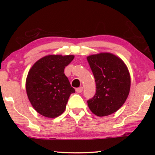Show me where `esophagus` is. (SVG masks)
Here are the masks:
<instances>
[{
    "label": "esophagus",
    "instance_id": "1",
    "mask_svg": "<svg viewBox=\"0 0 155 155\" xmlns=\"http://www.w3.org/2000/svg\"><path fill=\"white\" fill-rule=\"evenodd\" d=\"M75 90L78 93H81L82 91H83V87H80L76 88Z\"/></svg>",
    "mask_w": 155,
    "mask_h": 155
}]
</instances>
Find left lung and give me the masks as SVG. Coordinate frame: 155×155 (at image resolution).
<instances>
[{
  "label": "left lung",
  "instance_id": "left-lung-1",
  "mask_svg": "<svg viewBox=\"0 0 155 155\" xmlns=\"http://www.w3.org/2000/svg\"><path fill=\"white\" fill-rule=\"evenodd\" d=\"M87 61L96 82V93L87 100L91 111L109 116L120 109L128 96L130 77L121 59L109 53L92 55Z\"/></svg>",
  "mask_w": 155,
  "mask_h": 155
}]
</instances>
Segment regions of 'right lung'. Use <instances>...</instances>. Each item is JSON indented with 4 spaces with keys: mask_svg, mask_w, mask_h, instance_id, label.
<instances>
[{
    "mask_svg": "<svg viewBox=\"0 0 155 155\" xmlns=\"http://www.w3.org/2000/svg\"><path fill=\"white\" fill-rule=\"evenodd\" d=\"M73 58V55H49L39 59L29 70L27 94L41 115L56 118L64 112L70 95L75 92L64 73L65 67Z\"/></svg>",
    "mask_w": 155,
    "mask_h": 155,
    "instance_id": "add662e5",
    "label": "right lung"
}]
</instances>
